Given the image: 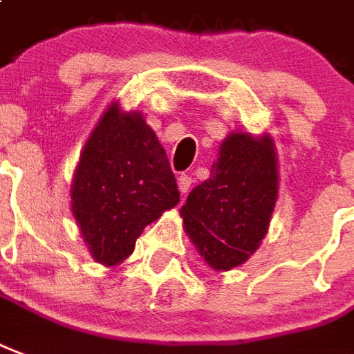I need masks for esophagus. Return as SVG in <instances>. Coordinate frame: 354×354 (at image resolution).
<instances>
[{
	"label": "esophagus",
	"instance_id": "obj_1",
	"mask_svg": "<svg viewBox=\"0 0 354 354\" xmlns=\"http://www.w3.org/2000/svg\"><path fill=\"white\" fill-rule=\"evenodd\" d=\"M177 185H179V190L180 194H188L190 187H192V177L187 174L179 175V179H177Z\"/></svg>",
	"mask_w": 354,
	"mask_h": 354
}]
</instances>
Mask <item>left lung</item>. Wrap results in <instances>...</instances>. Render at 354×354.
I'll use <instances>...</instances> for the list:
<instances>
[{
	"mask_svg": "<svg viewBox=\"0 0 354 354\" xmlns=\"http://www.w3.org/2000/svg\"><path fill=\"white\" fill-rule=\"evenodd\" d=\"M211 177L180 207L185 231L209 267L243 265L261 244L278 198V160L268 134L233 132L220 145Z\"/></svg>",
	"mask_w": 354,
	"mask_h": 354,
	"instance_id": "left-lung-1",
	"label": "left lung"
}]
</instances>
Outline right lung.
I'll return each mask as SVG.
<instances>
[{
    "label": "right lung",
    "mask_w": 354,
    "mask_h": 354,
    "mask_svg": "<svg viewBox=\"0 0 354 354\" xmlns=\"http://www.w3.org/2000/svg\"><path fill=\"white\" fill-rule=\"evenodd\" d=\"M179 203L166 151L142 113L108 106L80 155L71 205L93 259L106 267L134 252L145 225Z\"/></svg>",
    "instance_id": "right-lung-1"
}]
</instances>
